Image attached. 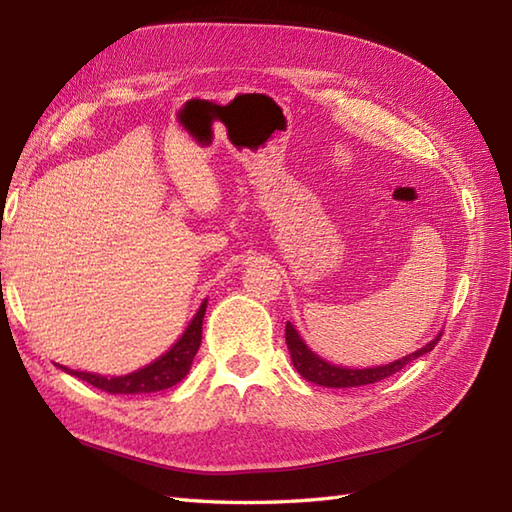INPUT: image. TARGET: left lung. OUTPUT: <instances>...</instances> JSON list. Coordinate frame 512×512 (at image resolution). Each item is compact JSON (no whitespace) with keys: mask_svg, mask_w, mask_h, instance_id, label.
Listing matches in <instances>:
<instances>
[{"mask_svg":"<svg viewBox=\"0 0 512 512\" xmlns=\"http://www.w3.org/2000/svg\"><path fill=\"white\" fill-rule=\"evenodd\" d=\"M438 334L436 339L429 341L420 350H416L413 354H407L398 358V361L389 363V365H380V367H365V369H350V367H339V365H332L328 361H323L319 354H314L310 347L303 343V339L299 336V332L295 330V325L290 321L286 323V343H288V350H290V358H292V365L297 367V372L310 380L314 385H321V387H358V385H372L378 383V380H385L389 376H394L396 372H400L402 367L409 365L411 361H416L422 354L431 352L433 347L438 345L440 341Z\"/></svg>","mask_w":512,"mask_h":512,"instance_id":"obj_1","label":"left lung"}]
</instances>
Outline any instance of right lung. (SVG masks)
Returning <instances> with one entry per match:
<instances>
[{
    "label": "right lung",
    "instance_id": "1",
    "mask_svg": "<svg viewBox=\"0 0 512 512\" xmlns=\"http://www.w3.org/2000/svg\"><path fill=\"white\" fill-rule=\"evenodd\" d=\"M206 312V299L202 301L200 310L195 312L191 319L189 328L178 339V343L171 347L169 352L156 358L154 363L145 365L143 369H136V372L127 376H101V374H90V372H76V369H68L59 365L63 372H68L76 378L85 380L96 389H103L107 394H151V391H162L169 389L189 374L191 363L195 354H198V347L202 341V319Z\"/></svg>",
    "mask_w": 512,
    "mask_h": 512
}]
</instances>
